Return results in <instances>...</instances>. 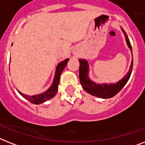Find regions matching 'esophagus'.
Listing matches in <instances>:
<instances>
[{
	"instance_id": "34e87169",
	"label": "esophagus",
	"mask_w": 145,
	"mask_h": 145,
	"mask_svg": "<svg viewBox=\"0 0 145 145\" xmlns=\"http://www.w3.org/2000/svg\"><path fill=\"white\" fill-rule=\"evenodd\" d=\"M73 54L74 55V56H77V55H78V52H76V51H74V52H73Z\"/></svg>"
}]
</instances>
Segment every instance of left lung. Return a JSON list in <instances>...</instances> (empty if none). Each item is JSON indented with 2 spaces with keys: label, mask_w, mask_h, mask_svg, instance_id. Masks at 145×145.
Returning <instances> with one entry per match:
<instances>
[{
  "label": "left lung",
  "mask_w": 145,
  "mask_h": 145,
  "mask_svg": "<svg viewBox=\"0 0 145 145\" xmlns=\"http://www.w3.org/2000/svg\"><path fill=\"white\" fill-rule=\"evenodd\" d=\"M121 30L123 32L124 36H125L127 46L129 48L131 52H132V55H133L132 46H131L128 36L122 28ZM79 77L83 89L89 94L98 97V98H101V99H110V98H112V97L117 95V93L123 88V86L126 85V83L128 82L131 76V74H132L133 67V59H132L129 70L126 74L124 75V77L121 80H120L119 81H117L116 84H114V83L109 84H106V83L105 84H98V83H95L93 80H92L90 77H89V65L87 60L79 59Z\"/></svg>",
  "instance_id": "left-lung-1"
}]
</instances>
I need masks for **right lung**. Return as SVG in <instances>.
<instances>
[{
    "label": "right lung",
    "mask_w": 145,
    "mask_h": 145,
    "mask_svg": "<svg viewBox=\"0 0 145 145\" xmlns=\"http://www.w3.org/2000/svg\"><path fill=\"white\" fill-rule=\"evenodd\" d=\"M69 59H66L64 61H60L58 65H57L56 68V71H55V75L52 83L51 84V86L49 87L48 89H46V91H44V93H40V94H37V95H25L24 93H22L21 92H19L18 89L17 91L19 92V93L22 96L25 98L26 100H28L31 102V103L35 104V105H40L45 102V101H48L50 99H52L53 97L56 95L58 91V88H59V80H60V76H61V72L63 71V70L65 68V66L67 65Z\"/></svg>",
    "instance_id": "right-lung-1"
}]
</instances>
